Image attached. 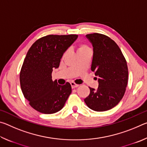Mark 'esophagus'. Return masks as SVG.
Listing matches in <instances>:
<instances>
[{"mask_svg":"<svg viewBox=\"0 0 147 147\" xmlns=\"http://www.w3.org/2000/svg\"><path fill=\"white\" fill-rule=\"evenodd\" d=\"M71 88H77V87H78V84H75L74 82H71Z\"/></svg>","mask_w":147,"mask_h":147,"instance_id":"obj_1","label":"esophagus"}]
</instances>
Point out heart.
<instances>
[{
	"label": "heart",
	"instance_id": "1",
	"mask_svg": "<svg viewBox=\"0 0 147 147\" xmlns=\"http://www.w3.org/2000/svg\"><path fill=\"white\" fill-rule=\"evenodd\" d=\"M89 51H91V49L88 45L86 43H79L78 44V45H77V53H78V54L80 53H83V52ZM66 53L67 52L65 51L63 54V57L65 56Z\"/></svg>",
	"mask_w": 147,
	"mask_h": 147
}]
</instances>
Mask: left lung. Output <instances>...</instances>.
Instances as JSON below:
<instances>
[{"label":"left lung","instance_id":"left-lung-1","mask_svg":"<svg viewBox=\"0 0 147 147\" xmlns=\"http://www.w3.org/2000/svg\"><path fill=\"white\" fill-rule=\"evenodd\" d=\"M93 47L91 71L98 77V87H89L90 93L84 99L89 108L96 111L109 110L123 98L128 84V69L126 59L113 39L106 35H86Z\"/></svg>","mask_w":147,"mask_h":147}]
</instances>
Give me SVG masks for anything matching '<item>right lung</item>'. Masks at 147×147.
I'll return each mask as SVG.
<instances>
[{
  "instance_id": "1",
  "label": "right lung",
  "mask_w": 147,
  "mask_h": 147,
  "mask_svg": "<svg viewBox=\"0 0 147 147\" xmlns=\"http://www.w3.org/2000/svg\"><path fill=\"white\" fill-rule=\"evenodd\" d=\"M77 38L76 34L48 35L35 41L28 50L20 72V84L24 98L39 112H58L71 93V84L61 86L53 81L52 72Z\"/></svg>"
}]
</instances>
